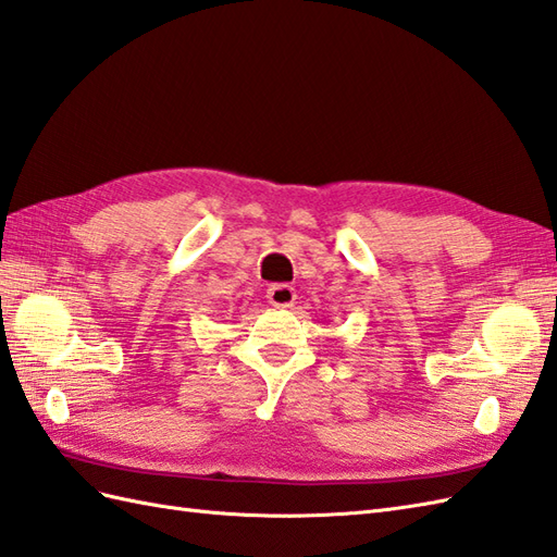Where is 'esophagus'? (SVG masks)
Here are the masks:
<instances>
[{"label": "esophagus", "mask_w": 557, "mask_h": 557, "mask_svg": "<svg viewBox=\"0 0 557 557\" xmlns=\"http://www.w3.org/2000/svg\"><path fill=\"white\" fill-rule=\"evenodd\" d=\"M265 298L268 304L275 308H292L296 304V292L289 284H273V287L265 292Z\"/></svg>", "instance_id": "34e87169"}]
</instances>
